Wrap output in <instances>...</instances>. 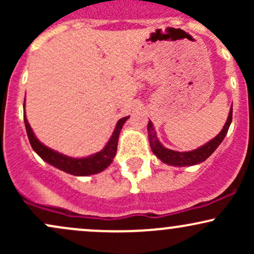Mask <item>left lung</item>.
Returning <instances> with one entry per match:
<instances>
[{"mask_svg":"<svg viewBox=\"0 0 254 254\" xmlns=\"http://www.w3.org/2000/svg\"><path fill=\"white\" fill-rule=\"evenodd\" d=\"M233 118V107H230L228 119H227L226 124H224L223 129L221 130V132L215 137L214 139H211L210 142H208L206 144L202 145L196 150L192 151H174L171 149H167L164 145L159 142V139L156 138L155 130H154L153 124L149 121L148 123V136H149V142H150V148L153 150V153L161 160L162 162L167 165L172 166H193L200 162L205 161L209 156L216 150V148L221 144V142L223 141V138L226 137L227 132H228L229 125L232 123Z\"/></svg>","mask_w":254,"mask_h":254,"instance_id":"obj_1","label":"left lung"}]
</instances>
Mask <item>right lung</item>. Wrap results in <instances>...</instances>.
<instances>
[{"mask_svg": "<svg viewBox=\"0 0 254 254\" xmlns=\"http://www.w3.org/2000/svg\"><path fill=\"white\" fill-rule=\"evenodd\" d=\"M127 118L129 117L119 119L117 127H116L115 131H113L110 141L107 142L106 147L103 150L88 157L74 159V157H69L61 153H57V151L52 150L50 148L45 147L43 143H40L37 139V137L34 136L30 124H28L27 119H26V115H24L26 131H27L28 139H30V143L32 148H33V150L42 157L44 161H46L48 164L58 168V170L72 174V176H90V174H97L99 172L104 171L106 167H109L111 162L113 161V157L116 156V153H117L119 132H121L123 124L127 122Z\"/></svg>", "mask_w": 254, "mask_h": 254, "instance_id": "obj_1", "label": "right lung"}]
</instances>
